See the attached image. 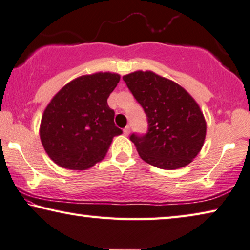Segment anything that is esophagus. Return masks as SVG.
I'll return each instance as SVG.
<instances>
[{
	"label": "esophagus",
	"mask_w": 250,
	"mask_h": 250,
	"mask_svg": "<svg viewBox=\"0 0 250 250\" xmlns=\"http://www.w3.org/2000/svg\"><path fill=\"white\" fill-rule=\"evenodd\" d=\"M123 133H124L125 136H128L129 133H130V127H129V126H126V127L123 129Z\"/></svg>",
	"instance_id": "1"
}]
</instances>
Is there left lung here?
I'll use <instances>...</instances> for the list:
<instances>
[{
    "label": "left lung",
    "instance_id": "obj_1",
    "mask_svg": "<svg viewBox=\"0 0 250 250\" xmlns=\"http://www.w3.org/2000/svg\"><path fill=\"white\" fill-rule=\"evenodd\" d=\"M123 80L148 121V133L130 136L143 161L169 170L193 162L203 148L207 129L194 97L176 82L153 71H135Z\"/></svg>",
    "mask_w": 250,
    "mask_h": 250
}]
</instances>
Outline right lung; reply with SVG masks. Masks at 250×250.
<instances>
[{
  "label": "right lung",
  "instance_id": "add662e5",
  "mask_svg": "<svg viewBox=\"0 0 250 250\" xmlns=\"http://www.w3.org/2000/svg\"><path fill=\"white\" fill-rule=\"evenodd\" d=\"M120 80L112 72L82 75L53 96L41 120L40 137L56 165L83 170L106 156L113 138L122 134L107 105Z\"/></svg>",
  "mask_w": 250,
  "mask_h": 250
}]
</instances>
